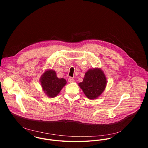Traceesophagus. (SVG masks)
I'll list each match as a JSON object with an SVG mask.
<instances>
[{
    "mask_svg": "<svg viewBox=\"0 0 148 148\" xmlns=\"http://www.w3.org/2000/svg\"><path fill=\"white\" fill-rule=\"evenodd\" d=\"M68 82L69 83H73L75 82V79L72 77H69L68 78Z\"/></svg>",
    "mask_w": 148,
    "mask_h": 148,
    "instance_id": "1",
    "label": "esophagus"
}]
</instances>
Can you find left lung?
I'll list each match as a JSON object with an SVG mask.
<instances>
[{"label":"left lung","instance_id":"left-lung-1","mask_svg":"<svg viewBox=\"0 0 148 148\" xmlns=\"http://www.w3.org/2000/svg\"><path fill=\"white\" fill-rule=\"evenodd\" d=\"M106 78L101 68L89 69L85 73L83 81L78 84L85 95L90 100L96 99L106 89Z\"/></svg>","mask_w":148,"mask_h":148}]
</instances>
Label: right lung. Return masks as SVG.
<instances>
[{
	"mask_svg": "<svg viewBox=\"0 0 148 148\" xmlns=\"http://www.w3.org/2000/svg\"><path fill=\"white\" fill-rule=\"evenodd\" d=\"M40 81L44 92L48 97L51 98L56 97L66 84L65 79L58 78L55 71L52 69L45 71L42 73Z\"/></svg>",
	"mask_w": 148,
	"mask_h": 148,
	"instance_id": "add662e5",
	"label": "right lung"
}]
</instances>
